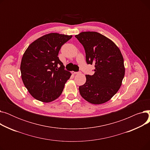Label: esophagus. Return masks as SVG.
<instances>
[{
    "instance_id": "obj_1",
    "label": "esophagus",
    "mask_w": 150,
    "mask_h": 150,
    "mask_svg": "<svg viewBox=\"0 0 150 150\" xmlns=\"http://www.w3.org/2000/svg\"><path fill=\"white\" fill-rule=\"evenodd\" d=\"M72 74H74V75H75V74H78V72H72Z\"/></svg>"
}]
</instances>
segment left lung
<instances>
[{"mask_svg":"<svg viewBox=\"0 0 150 150\" xmlns=\"http://www.w3.org/2000/svg\"><path fill=\"white\" fill-rule=\"evenodd\" d=\"M75 38L84 47L86 62L96 67L93 75H86L80 95L92 104L105 103L122 85L125 72L122 54L112 41L96 31H84Z\"/></svg>","mask_w":150,"mask_h":150,"instance_id":"left-lung-1","label":"left lung"}]
</instances>
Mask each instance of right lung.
Instances as JSON below:
<instances>
[{"instance_id": "add662e5", "label": "right lung", "mask_w": 150, "mask_h": 150, "mask_svg": "<svg viewBox=\"0 0 150 150\" xmlns=\"http://www.w3.org/2000/svg\"><path fill=\"white\" fill-rule=\"evenodd\" d=\"M72 37L57 33L45 35L31 43L23 53L21 78L35 99L49 103L61 96L71 74L64 70L58 55L61 46Z\"/></svg>"}]
</instances>
